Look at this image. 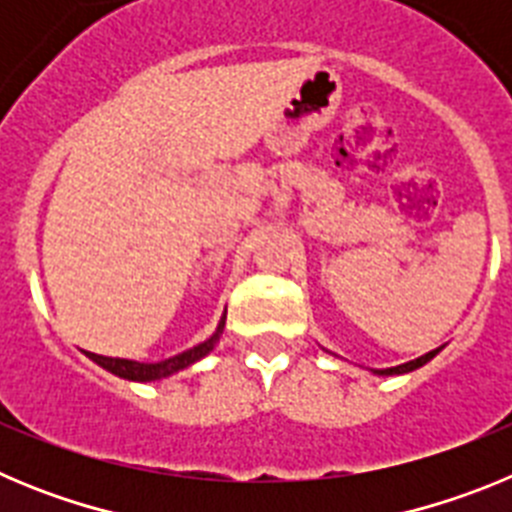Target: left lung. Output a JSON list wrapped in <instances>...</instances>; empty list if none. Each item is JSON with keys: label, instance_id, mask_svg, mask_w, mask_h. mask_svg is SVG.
I'll return each instance as SVG.
<instances>
[{"label": "left lung", "instance_id": "1", "mask_svg": "<svg viewBox=\"0 0 512 512\" xmlns=\"http://www.w3.org/2000/svg\"><path fill=\"white\" fill-rule=\"evenodd\" d=\"M436 354H438V348H436V351H431V354L420 356V359H415V361H408V364L392 366V369H379L377 374H402V372H413V369H418V366H423L425 361H431L433 356H436Z\"/></svg>", "mask_w": 512, "mask_h": 512}]
</instances>
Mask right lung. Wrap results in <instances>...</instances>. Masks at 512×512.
Instances as JSON below:
<instances>
[{
    "instance_id": "add662e5",
    "label": "right lung",
    "mask_w": 512,
    "mask_h": 512,
    "mask_svg": "<svg viewBox=\"0 0 512 512\" xmlns=\"http://www.w3.org/2000/svg\"><path fill=\"white\" fill-rule=\"evenodd\" d=\"M223 325H225V320H220V328H217V333L212 338H207L205 343L189 348V351H184V354H179V356H171V359H166V361H158V364H140V361L110 359V356L89 354V351H87V356L92 361H97L102 369H107V372L117 374V377H122V379H133V382H153V379H164V377H169V374L179 372V369H187L189 364H194L197 359H202L205 354H210L212 346H215L217 338H220V333H223Z\"/></svg>"
}]
</instances>
